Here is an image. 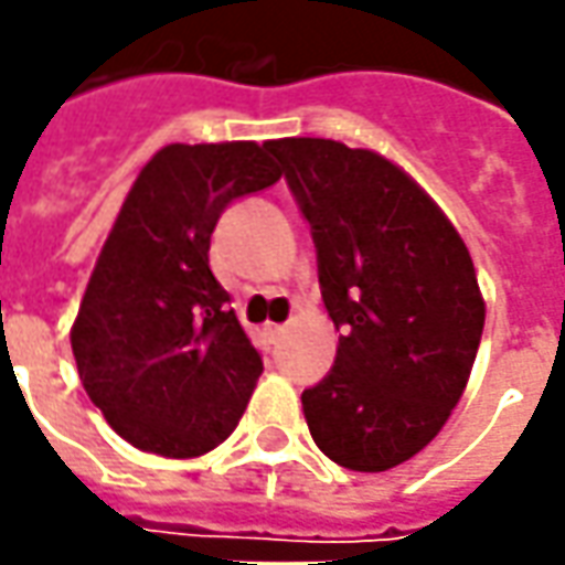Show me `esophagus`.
Returning <instances> with one entry per match:
<instances>
[{"label": "esophagus", "instance_id": "1", "mask_svg": "<svg viewBox=\"0 0 565 565\" xmlns=\"http://www.w3.org/2000/svg\"><path fill=\"white\" fill-rule=\"evenodd\" d=\"M267 335H270V342H279L282 335H286V327H279V323H274V327H267Z\"/></svg>", "mask_w": 565, "mask_h": 565}]
</instances>
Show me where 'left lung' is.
<instances>
[{"label":"left lung","instance_id":"left-lung-1","mask_svg":"<svg viewBox=\"0 0 565 565\" xmlns=\"http://www.w3.org/2000/svg\"><path fill=\"white\" fill-rule=\"evenodd\" d=\"M267 151L310 223L339 329L332 370L301 395L308 429L339 467L385 472L441 433L467 388L486 327L472 257L376 151L332 139H274Z\"/></svg>","mask_w":565,"mask_h":565}]
</instances>
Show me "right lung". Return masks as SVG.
Wrapping results in <instances>:
<instances>
[{"mask_svg":"<svg viewBox=\"0 0 565 565\" xmlns=\"http://www.w3.org/2000/svg\"><path fill=\"white\" fill-rule=\"evenodd\" d=\"M276 180L257 142H177L136 177L71 329L86 395L132 448L202 457L245 414L264 361L207 248L223 211Z\"/></svg>","mask_w":565,"mask_h":565,"instance_id":"1","label":"right lung"}]
</instances>
